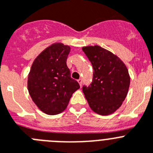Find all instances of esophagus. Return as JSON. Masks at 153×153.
<instances>
[{
	"instance_id": "34e87169",
	"label": "esophagus",
	"mask_w": 153,
	"mask_h": 153,
	"mask_svg": "<svg viewBox=\"0 0 153 153\" xmlns=\"http://www.w3.org/2000/svg\"><path fill=\"white\" fill-rule=\"evenodd\" d=\"M78 82L79 83V85H80V86H82V79H79V80H78Z\"/></svg>"
}]
</instances>
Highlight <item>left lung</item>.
I'll list each match as a JSON object with an SVG mask.
<instances>
[{
	"label": "left lung",
	"mask_w": 153,
	"mask_h": 153,
	"mask_svg": "<svg viewBox=\"0 0 153 153\" xmlns=\"http://www.w3.org/2000/svg\"><path fill=\"white\" fill-rule=\"evenodd\" d=\"M93 68L92 82L82 91L94 112L109 115L117 110L128 94L130 76L117 56L100 46L82 47Z\"/></svg>",
	"instance_id": "left-lung-1"
}]
</instances>
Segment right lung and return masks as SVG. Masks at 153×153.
<instances>
[{
    "label": "right lung",
    "instance_id": "add662e5",
    "mask_svg": "<svg viewBox=\"0 0 153 153\" xmlns=\"http://www.w3.org/2000/svg\"><path fill=\"white\" fill-rule=\"evenodd\" d=\"M70 47L57 43L51 45L33 61L29 76L28 90L38 108L45 114L63 112L77 89L79 82L71 78L67 66Z\"/></svg>",
    "mask_w": 153,
    "mask_h": 153
}]
</instances>
